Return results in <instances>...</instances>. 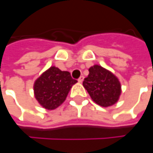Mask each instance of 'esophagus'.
I'll return each instance as SVG.
<instances>
[{
    "instance_id": "esophagus-1",
    "label": "esophagus",
    "mask_w": 153,
    "mask_h": 153,
    "mask_svg": "<svg viewBox=\"0 0 153 153\" xmlns=\"http://www.w3.org/2000/svg\"><path fill=\"white\" fill-rule=\"evenodd\" d=\"M83 80H84V76H81L79 77V79H78V82H82Z\"/></svg>"
}]
</instances>
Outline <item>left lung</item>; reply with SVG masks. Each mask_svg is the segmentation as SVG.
Listing matches in <instances>:
<instances>
[{"label": "left lung", "mask_w": 153, "mask_h": 153, "mask_svg": "<svg viewBox=\"0 0 153 153\" xmlns=\"http://www.w3.org/2000/svg\"><path fill=\"white\" fill-rule=\"evenodd\" d=\"M89 74L82 85L93 101L103 107L113 105L118 101L122 93L121 83L112 72L99 65L88 69Z\"/></svg>", "instance_id": "obj_1"}]
</instances>
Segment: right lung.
Segmentation results:
<instances>
[{"mask_svg": "<svg viewBox=\"0 0 153 153\" xmlns=\"http://www.w3.org/2000/svg\"><path fill=\"white\" fill-rule=\"evenodd\" d=\"M76 82L69 71H62L58 67L51 66L35 81L34 95L43 108L54 110L64 103Z\"/></svg>", "mask_w": 153, "mask_h": 153, "instance_id": "obj_1", "label": "right lung"}]
</instances>
